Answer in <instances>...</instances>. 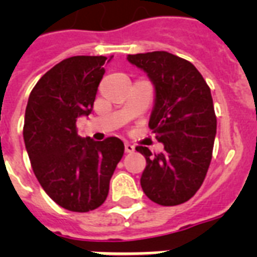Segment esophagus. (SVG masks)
I'll return each instance as SVG.
<instances>
[{"label":"esophagus","mask_w":257,"mask_h":257,"mask_svg":"<svg viewBox=\"0 0 257 257\" xmlns=\"http://www.w3.org/2000/svg\"><path fill=\"white\" fill-rule=\"evenodd\" d=\"M133 151H135V147H133L132 144H128V143H126V144H125V152L132 153Z\"/></svg>","instance_id":"34e87169"}]
</instances>
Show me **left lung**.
<instances>
[{"label":"left lung","instance_id":"left-lung-1","mask_svg":"<svg viewBox=\"0 0 257 257\" xmlns=\"http://www.w3.org/2000/svg\"><path fill=\"white\" fill-rule=\"evenodd\" d=\"M126 58L155 86L149 128L164 144V152L155 156L147 147L136 148L147 160L141 188L153 203L179 205L199 191L211 164L216 136L211 89L193 64L168 52Z\"/></svg>","mask_w":257,"mask_h":257}]
</instances>
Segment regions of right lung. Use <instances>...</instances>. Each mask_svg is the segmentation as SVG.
<instances>
[{
  "mask_svg": "<svg viewBox=\"0 0 257 257\" xmlns=\"http://www.w3.org/2000/svg\"><path fill=\"white\" fill-rule=\"evenodd\" d=\"M108 61L74 56L58 62L38 80L26 105L24 141L34 175L46 195L68 211L100 207L124 155L120 139H82L76 128L78 117L92 112Z\"/></svg>",
  "mask_w": 257,
  "mask_h": 257,
  "instance_id": "1",
  "label": "right lung"
}]
</instances>
